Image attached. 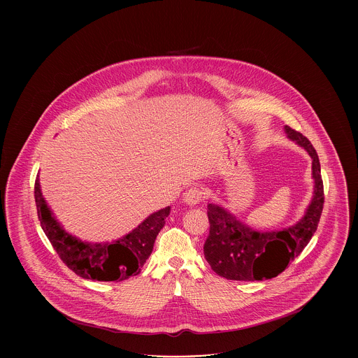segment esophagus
Here are the masks:
<instances>
[{
    "mask_svg": "<svg viewBox=\"0 0 358 358\" xmlns=\"http://www.w3.org/2000/svg\"><path fill=\"white\" fill-rule=\"evenodd\" d=\"M205 192L199 187H192L184 193V201L187 205L199 204L201 200H204Z\"/></svg>",
    "mask_w": 358,
    "mask_h": 358,
    "instance_id": "esophagus-1",
    "label": "esophagus"
}]
</instances>
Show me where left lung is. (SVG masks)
Listing matches in <instances>:
<instances>
[{"label": "left lung", "instance_id": "obj_1", "mask_svg": "<svg viewBox=\"0 0 358 358\" xmlns=\"http://www.w3.org/2000/svg\"><path fill=\"white\" fill-rule=\"evenodd\" d=\"M289 139L305 148L313 161L314 196L306 215L283 231L257 232L222 206L208 205L210 224L204 255L212 270L231 280H263L283 273L299 255L317 231L324 209V182L320 158L311 142L299 131L285 126Z\"/></svg>", "mask_w": 358, "mask_h": 358}]
</instances>
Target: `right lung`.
I'll return each mask as SVG.
<instances>
[{
    "label": "right lung",
    "mask_w": 358,
    "mask_h": 358,
    "mask_svg": "<svg viewBox=\"0 0 358 358\" xmlns=\"http://www.w3.org/2000/svg\"><path fill=\"white\" fill-rule=\"evenodd\" d=\"M34 200L41 228L63 263L76 275L99 282H120L138 275L171 213V206L155 212L134 231L111 244H85L72 238L53 219L43 199L38 176L34 181Z\"/></svg>",
    "instance_id": "obj_1"
}]
</instances>
